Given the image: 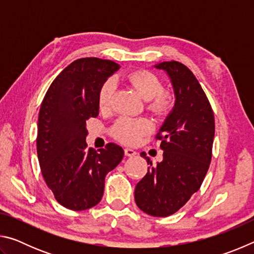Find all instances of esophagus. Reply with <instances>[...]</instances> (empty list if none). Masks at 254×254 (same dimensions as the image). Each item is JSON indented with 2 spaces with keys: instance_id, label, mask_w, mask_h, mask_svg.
<instances>
[{
  "instance_id": "1",
  "label": "esophagus",
  "mask_w": 254,
  "mask_h": 254,
  "mask_svg": "<svg viewBox=\"0 0 254 254\" xmlns=\"http://www.w3.org/2000/svg\"><path fill=\"white\" fill-rule=\"evenodd\" d=\"M124 154H126L127 157H133V156H135L136 152L134 151V150H132L130 148H127V149H124Z\"/></svg>"
}]
</instances>
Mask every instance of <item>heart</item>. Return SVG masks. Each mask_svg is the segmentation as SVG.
Masks as SVG:
<instances>
[{"label":"heart","mask_w":254,"mask_h":254,"mask_svg":"<svg viewBox=\"0 0 254 254\" xmlns=\"http://www.w3.org/2000/svg\"><path fill=\"white\" fill-rule=\"evenodd\" d=\"M127 80L137 94L148 101L147 109L152 114L162 117L168 114L175 104V96L169 89L161 88V83L156 75L147 70H136L127 76ZM115 84L112 79L106 80L98 92V107L107 111L111 106ZM151 131V123L145 119L120 118L113 124L111 133L115 139L124 144L133 145L140 142L142 136Z\"/></svg>","instance_id":"1"}]
</instances>
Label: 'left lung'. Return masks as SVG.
Returning <instances> with one entry per match:
<instances>
[{"mask_svg": "<svg viewBox=\"0 0 254 254\" xmlns=\"http://www.w3.org/2000/svg\"><path fill=\"white\" fill-rule=\"evenodd\" d=\"M154 67L169 76L176 102L156 136L161 140L163 160L152 166L145 152L141 153L150 167L136 184L134 199L144 213L166 217L200 188L212 159L215 120L208 98L189 68L175 60Z\"/></svg>", "mask_w": 254, "mask_h": 254, "instance_id": "left-lung-1", "label": "left lung"}]
</instances>
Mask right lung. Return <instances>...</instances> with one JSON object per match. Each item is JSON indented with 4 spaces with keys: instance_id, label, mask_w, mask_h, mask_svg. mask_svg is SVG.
Returning <instances> with one entry per match:
<instances>
[{
    "instance_id": "add662e5",
    "label": "right lung",
    "mask_w": 254,
    "mask_h": 254,
    "mask_svg": "<svg viewBox=\"0 0 254 254\" xmlns=\"http://www.w3.org/2000/svg\"><path fill=\"white\" fill-rule=\"evenodd\" d=\"M120 65L95 57L72 62L56 77L41 103L37 152L42 176L56 200L71 210L100 203L105 176L124 156L107 143L98 151L87 148L86 121L98 115V92Z\"/></svg>"
}]
</instances>
